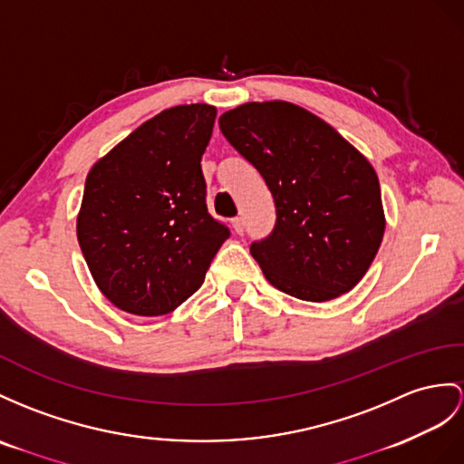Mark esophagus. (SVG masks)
Masks as SVG:
<instances>
[{
	"label": "esophagus",
	"mask_w": 464,
	"mask_h": 464,
	"mask_svg": "<svg viewBox=\"0 0 464 464\" xmlns=\"http://www.w3.org/2000/svg\"><path fill=\"white\" fill-rule=\"evenodd\" d=\"M232 228L236 234H242L244 232V220L242 218H234L232 220Z\"/></svg>",
	"instance_id": "1"
}]
</instances>
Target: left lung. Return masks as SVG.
Here are the masks:
<instances>
[{
  "label": "left lung",
  "mask_w": 464,
  "mask_h": 464,
  "mask_svg": "<svg viewBox=\"0 0 464 464\" xmlns=\"http://www.w3.org/2000/svg\"><path fill=\"white\" fill-rule=\"evenodd\" d=\"M218 123L276 200L274 230L250 246L269 284L314 303L348 293L374 262L386 230L374 167L291 102H247Z\"/></svg>",
  "instance_id": "1"
}]
</instances>
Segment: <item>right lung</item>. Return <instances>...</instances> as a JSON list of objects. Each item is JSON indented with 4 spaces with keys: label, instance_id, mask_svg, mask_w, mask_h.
Listing matches in <instances>:
<instances>
[{
    "label": "right lung",
    "instance_id": "1",
    "mask_svg": "<svg viewBox=\"0 0 464 464\" xmlns=\"http://www.w3.org/2000/svg\"><path fill=\"white\" fill-rule=\"evenodd\" d=\"M214 118L208 104L163 110L90 169L78 244L98 289L121 311H175L230 236L208 214L200 169Z\"/></svg>",
    "mask_w": 464,
    "mask_h": 464
}]
</instances>
